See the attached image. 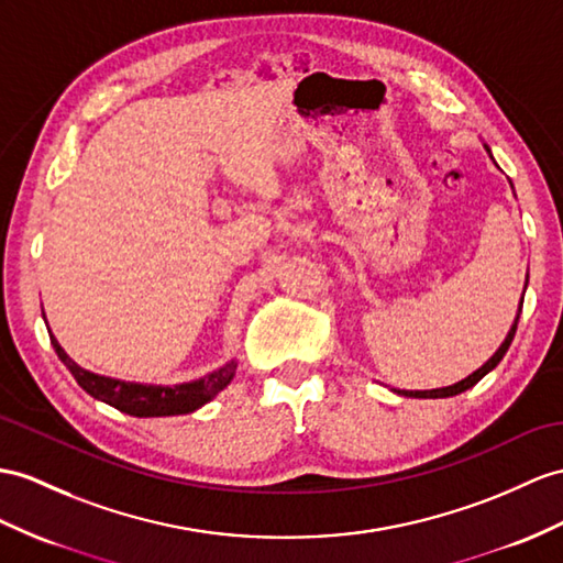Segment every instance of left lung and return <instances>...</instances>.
Returning a JSON list of instances; mask_svg holds the SVG:
<instances>
[{
	"label": "left lung",
	"mask_w": 563,
	"mask_h": 563,
	"mask_svg": "<svg viewBox=\"0 0 563 563\" xmlns=\"http://www.w3.org/2000/svg\"><path fill=\"white\" fill-rule=\"evenodd\" d=\"M520 306H523V300H520ZM520 314V312H518ZM516 327H518V318H516V322H514V327H511V332H509V336L504 339V344L499 346V351L492 355V358L479 367V369H475L473 375H468L465 379H461V382H456V385H451V387H442V389H432V391H399V394H404V396H413V399H446V396H456V394H461V391H465V389H471V387H475L479 379H483L489 369H495L497 365H499V361L504 358L506 355V351H509V346H511V341H514V334H516Z\"/></svg>",
	"instance_id": "8db88e82"
}]
</instances>
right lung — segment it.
Segmentation results:
<instances>
[{
  "instance_id": "obj_1",
  "label": "right lung",
  "mask_w": 563,
  "mask_h": 563,
  "mask_svg": "<svg viewBox=\"0 0 563 563\" xmlns=\"http://www.w3.org/2000/svg\"><path fill=\"white\" fill-rule=\"evenodd\" d=\"M49 341L54 351H57L59 361L71 369L76 382L84 387L95 399H100L109 406H114L121 413H129L135 418H159V416H184L194 413L200 406L208 404L210 399L222 391L231 377L236 373V363H227L224 367L214 369V373L205 375L196 382H186V385L176 387H155V385H133V382H121V379H109L100 377L88 369L78 367L64 349L59 341L49 334Z\"/></svg>"
}]
</instances>
